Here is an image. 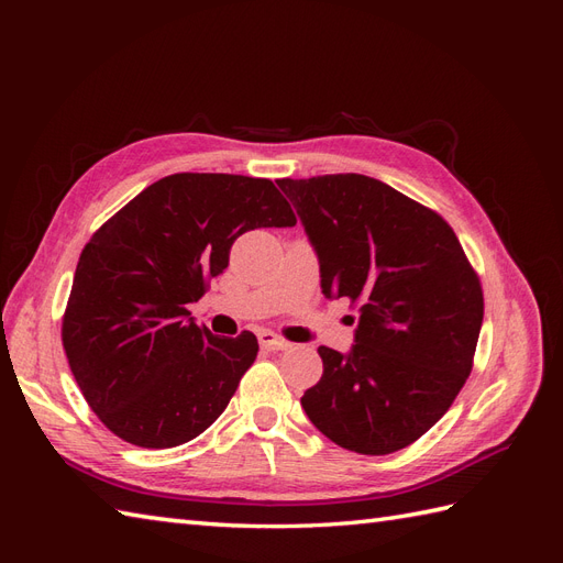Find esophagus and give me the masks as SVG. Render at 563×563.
I'll use <instances>...</instances> for the list:
<instances>
[{"mask_svg":"<svg viewBox=\"0 0 563 563\" xmlns=\"http://www.w3.org/2000/svg\"><path fill=\"white\" fill-rule=\"evenodd\" d=\"M258 343H261V347H265V350H286V347H288L286 340L279 338L277 333H272V331H261V333H258Z\"/></svg>","mask_w":563,"mask_h":563,"instance_id":"esophagus-1","label":"esophagus"}]
</instances>
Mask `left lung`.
Returning <instances> with one entry per match:
<instances>
[{
	"label": "left lung",
	"instance_id": "8db88e82",
	"mask_svg": "<svg viewBox=\"0 0 563 563\" xmlns=\"http://www.w3.org/2000/svg\"><path fill=\"white\" fill-rule=\"evenodd\" d=\"M317 251L321 291L360 308L347 354L300 404L333 444L387 455L413 444L463 389L484 321L476 272L444 218L376 178H282ZM354 321V319H352Z\"/></svg>",
	"mask_w": 563,
	"mask_h": 563
}]
</instances>
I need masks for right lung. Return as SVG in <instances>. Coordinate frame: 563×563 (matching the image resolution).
<instances>
[{
  "label": "right lung",
  "mask_w": 563,
  "mask_h": 563,
  "mask_svg": "<svg viewBox=\"0 0 563 563\" xmlns=\"http://www.w3.org/2000/svg\"><path fill=\"white\" fill-rule=\"evenodd\" d=\"M291 225L275 183L232 174L166 176L100 225L75 269L63 347L112 434L174 449L225 411L258 340L218 338L187 305L228 267L236 236Z\"/></svg>",
  "instance_id": "1"
}]
</instances>
